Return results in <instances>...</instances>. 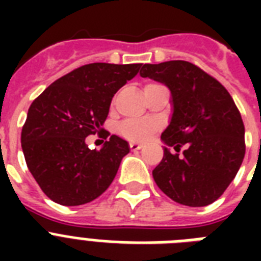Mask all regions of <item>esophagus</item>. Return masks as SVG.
<instances>
[{
    "mask_svg": "<svg viewBox=\"0 0 261 261\" xmlns=\"http://www.w3.org/2000/svg\"><path fill=\"white\" fill-rule=\"evenodd\" d=\"M130 147H131V150H139V149H142L143 145L142 143H138V142H131Z\"/></svg>",
    "mask_w": 261,
    "mask_h": 261,
    "instance_id": "obj_1",
    "label": "esophagus"
}]
</instances>
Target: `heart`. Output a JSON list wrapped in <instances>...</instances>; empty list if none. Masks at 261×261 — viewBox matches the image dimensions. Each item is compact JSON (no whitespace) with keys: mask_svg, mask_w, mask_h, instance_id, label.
Segmentation results:
<instances>
[{"mask_svg":"<svg viewBox=\"0 0 261 261\" xmlns=\"http://www.w3.org/2000/svg\"><path fill=\"white\" fill-rule=\"evenodd\" d=\"M155 122L150 119L126 120L119 126V134L130 141H146L155 130Z\"/></svg>","mask_w":261,"mask_h":261,"instance_id":"obj_1","label":"heart"}]
</instances>
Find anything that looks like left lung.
<instances>
[{"mask_svg": "<svg viewBox=\"0 0 261 261\" xmlns=\"http://www.w3.org/2000/svg\"><path fill=\"white\" fill-rule=\"evenodd\" d=\"M139 74L169 88L172 112L161 139L164 157L153 178L172 200L190 207L215 202L239 172L245 155V128L222 84L187 61L143 65ZM183 155L172 153L169 146Z\"/></svg>", "mask_w": 261, "mask_h": 261, "instance_id": "1", "label": "left lung"}]
</instances>
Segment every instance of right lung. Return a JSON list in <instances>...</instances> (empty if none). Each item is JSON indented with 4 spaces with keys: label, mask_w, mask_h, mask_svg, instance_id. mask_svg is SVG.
<instances>
[{
    "label": "right lung",
    "mask_w": 261,
    "mask_h": 261,
    "mask_svg": "<svg viewBox=\"0 0 261 261\" xmlns=\"http://www.w3.org/2000/svg\"><path fill=\"white\" fill-rule=\"evenodd\" d=\"M141 67L142 63L84 65L51 84L31 104L21 131L22 153L51 200L81 206L110 187L130 151L128 143L111 135L100 150H90L85 138L102 130L114 94Z\"/></svg>",
    "instance_id": "add662e5"
}]
</instances>
